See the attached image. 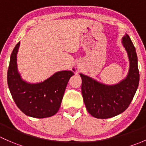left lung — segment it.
Masks as SVG:
<instances>
[{"instance_id":"obj_1","label":"left lung","mask_w":146,"mask_h":146,"mask_svg":"<svg viewBox=\"0 0 146 146\" xmlns=\"http://www.w3.org/2000/svg\"><path fill=\"white\" fill-rule=\"evenodd\" d=\"M128 54L129 70L125 79L115 85H106L80 74L82 94L90 115L98 119H108L119 115L128 108L139 84V71L136 48L128 34L122 38Z\"/></svg>"}]
</instances>
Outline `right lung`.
<instances>
[{
  "label": "right lung",
  "mask_w": 146,
  "mask_h": 146,
  "mask_svg": "<svg viewBox=\"0 0 146 146\" xmlns=\"http://www.w3.org/2000/svg\"><path fill=\"white\" fill-rule=\"evenodd\" d=\"M19 44V42L13 49L7 70V84L12 97L19 109L27 116L35 118L52 116L60 108L66 86L74 73L66 70L58 72L43 82L27 83L17 71Z\"/></svg>",
  "instance_id": "right-lung-1"
}]
</instances>
